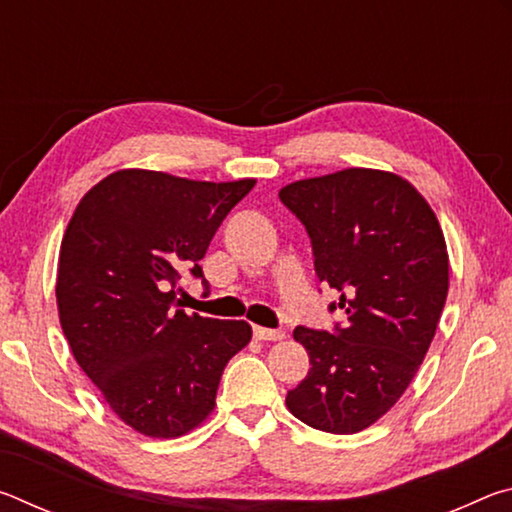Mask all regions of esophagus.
<instances>
[{
  "instance_id": "obj_1",
  "label": "esophagus",
  "mask_w": 512,
  "mask_h": 512,
  "mask_svg": "<svg viewBox=\"0 0 512 512\" xmlns=\"http://www.w3.org/2000/svg\"><path fill=\"white\" fill-rule=\"evenodd\" d=\"M253 336L257 341H280L284 339L282 329H268V327H253Z\"/></svg>"
}]
</instances>
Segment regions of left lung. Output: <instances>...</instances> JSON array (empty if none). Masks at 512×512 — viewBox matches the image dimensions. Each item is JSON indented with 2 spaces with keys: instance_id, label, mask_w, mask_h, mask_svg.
Listing matches in <instances>:
<instances>
[{
  "instance_id": "1",
  "label": "left lung",
  "mask_w": 512,
  "mask_h": 512,
  "mask_svg": "<svg viewBox=\"0 0 512 512\" xmlns=\"http://www.w3.org/2000/svg\"><path fill=\"white\" fill-rule=\"evenodd\" d=\"M280 201L305 225L320 282L339 293L332 332L298 325L311 368L287 393L309 427L357 433L400 400L436 334L449 287L443 230L411 183L345 169L298 180Z\"/></svg>"
}]
</instances>
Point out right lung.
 <instances>
[{"mask_svg": "<svg viewBox=\"0 0 512 512\" xmlns=\"http://www.w3.org/2000/svg\"><path fill=\"white\" fill-rule=\"evenodd\" d=\"M255 180L203 183L162 171L110 173L81 198L58 257L56 300L72 354L128 427L178 438L214 409L225 363L246 348V320L173 309L185 271Z\"/></svg>", "mask_w": 512, "mask_h": 512, "instance_id": "right-lung-1", "label": "right lung"}]
</instances>
